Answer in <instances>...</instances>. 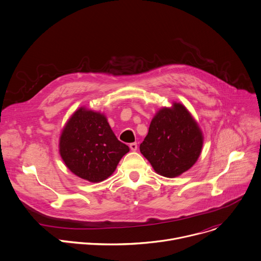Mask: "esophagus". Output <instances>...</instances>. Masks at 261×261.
Segmentation results:
<instances>
[{"mask_svg":"<svg viewBox=\"0 0 261 261\" xmlns=\"http://www.w3.org/2000/svg\"><path fill=\"white\" fill-rule=\"evenodd\" d=\"M130 148H131V151H136L137 150V143L136 142H132V143H130Z\"/></svg>","mask_w":261,"mask_h":261,"instance_id":"34e87169","label":"esophagus"}]
</instances>
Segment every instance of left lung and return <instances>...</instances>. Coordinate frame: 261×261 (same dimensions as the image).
Masks as SVG:
<instances>
[{"mask_svg":"<svg viewBox=\"0 0 261 261\" xmlns=\"http://www.w3.org/2000/svg\"><path fill=\"white\" fill-rule=\"evenodd\" d=\"M202 143V132L191 114L182 104L173 103L156 114L139 148L157 173L175 177L195 164Z\"/></svg>","mask_w":261,"mask_h":261,"instance_id":"left-lung-1","label":"left lung"}]
</instances>
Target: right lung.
I'll use <instances>...</instances> for the list:
<instances>
[{
    "instance_id": "1",
    "label": "right lung",
    "mask_w": 261,
    "mask_h": 261,
    "mask_svg": "<svg viewBox=\"0 0 261 261\" xmlns=\"http://www.w3.org/2000/svg\"><path fill=\"white\" fill-rule=\"evenodd\" d=\"M129 146L111 130L104 115L81 107L65 125L60 154L75 175L92 182L106 179L116 170Z\"/></svg>"
}]
</instances>
